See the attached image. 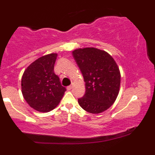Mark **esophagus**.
<instances>
[{
    "label": "esophagus",
    "mask_w": 155,
    "mask_h": 155,
    "mask_svg": "<svg viewBox=\"0 0 155 155\" xmlns=\"http://www.w3.org/2000/svg\"><path fill=\"white\" fill-rule=\"evenodd\" d=\"M72 87H73V85H69V86L67 87V90H71L72 89Z\"/></svg>",
    "instance_id": "esophagus-1"
}]
</instances>
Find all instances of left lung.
<instances>
[{
	"mask_svg": "<svg viewBox=\"0 0 155 155\" xmlns=\"http://www.w3.org/2000/svg\"><path fill=\"white\" fill-rule=\"evenodd\" d=\"M85 81L84 95L78 99L81 108L91 114L106 111L116 101L120 92V72L114 58L94 47L73 51Z\"/></svg>",
	"mask_w": 155,
	"mask_h": 155,
	"instance_id": "obj_1",
	"label": "left lung"
}]
</instances>
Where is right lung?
<instances>
[{
    "label": "right lung",
    "instance_id": "obj_1",
    "mask_svg": "<svg viewBox=\"0 0 155 155\" xmlns=\"http://www.w3.org/2000/svg\"><path fill=\"white\" fill-rule=\"evenodd\" d=\"M58 54L51 53L35 60L24 71L21 85L25 100L40 112H49L60 104L66 89L54 72Z\"/></svg>",
    "mask_w": 155,
    "mask_h": 155
}]
</instances>
